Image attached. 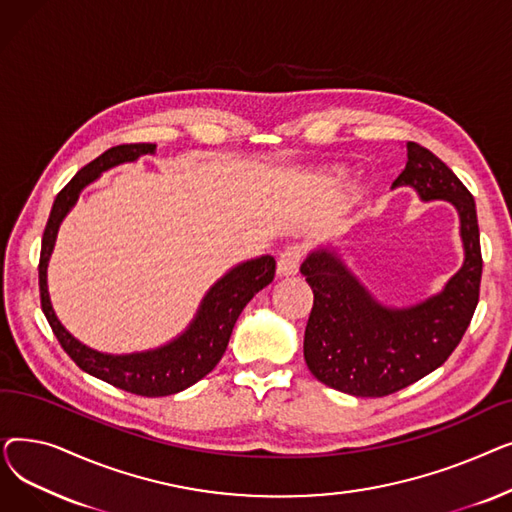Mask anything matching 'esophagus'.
I'll return each instance as SVG.
<instances>
[{
    "label": "esophagus",
    "mask_w": 512,
    "mask_h": 512,
    "mask_svg": "<svg viewBox=\"0 0 512 512\" xmlns=\"http://www.w3.org/2000/svg\"><path fill=\"white\" fill-rule=\"evenodd\" d=\"M303 259V251L299 247H290L286 249L276 265V276L278 278H288V276H297L299 265Z\"/></svg>",
    "instance_id": "esophagus-1"
}]
</instances>
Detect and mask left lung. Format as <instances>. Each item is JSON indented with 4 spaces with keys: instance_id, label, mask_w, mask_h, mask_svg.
I'll return each mask as SVG.
<instances>
[{
    "instance_id": "8db88e82",
    "label": "left lung",
    "mask_w": 512,
    "mask_h": 512,
    "mask_svg": "<svg viewBox=\"0 0 512 512\" xmlns=\"http://www.w3.org/2000/svg\"><path fill=\"white\" fill-rule=\"evenodd\" d=\"M392 188L446 201L459 215L463 263L442 290L411 305H388L348 267L336 242L313 249L301 274L313 290L303 353L319 382L353 396H386L438 369L461 342L479 301L481 249L473 195L432 151L407 143V166Z\"/></svg>"
}]
</instances>
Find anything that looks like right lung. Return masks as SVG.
I'll use <instances>...</instances> for the list:
<instances>
[{
	"mask_svg": "<svg viewBox=\"0 0 512 512\" xmlns=\"http://www.w3.org/2000/svg\"><path fill=\"white\" fill-rule=\"evenodd\" d=\"M155 149L157 145L153 143L118 145L101 153L83 170H78V174L62 188L56 201H53L43 232L39 261L41 307L53 334H56L70 359L97 380H103L130 394L149 398L182 392L205 378L226 353L230 334L242 309L247 307V303L259 290H263L274 280L276 272V261L270 255L236 263L222 278L209 286L197 307L195 317L188 321V326L166 344L149 348V351L126 355L101 353L97 348H91L85 342L74 338L64 328L56 311H53L47 288V265L53 247H56L58 230L64 218L76 205L80 193L103 172L118 168L122 164H132V161L141 159L143 155H153Z\"/></svg>",
	"mask_w": 512,
	"mask_h": 512,
	"instance_id": "add662e5",
	"label": "right lung"
}]
</instances>
